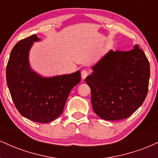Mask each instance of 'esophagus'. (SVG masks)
Wrapping results in <instances>:
<instances>
[{
	"mask_svg": "<svg viewBox=\"0 0 158 158\" xmlns=\"http://www.w3.org/2000/svg\"><path fill=\"white\" fill-rule=\"evenodd\" d=\"M88 73H89V72H88L87 70H81V79H82L83 80H84L85 78L87 77V76L88 75Z\"/></svg>",
	"mask_w": 158,
	"mask_h": 158,
	"instance_id": "34e87169",
	"label": "esophagus"
}]
</instances>
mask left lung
<instances>
[{
	"label": "left lung",
	"instance_id": "left-lung-1",
	"mask_svg": "<svg viewBox=\"0 0 158 158\" xmlns=\"http://www.w3.org/2000/svg\"><path fill=\"white\" fill-rule=\"evenodd\" d=\"M85 81L91 90V104L106 120L128 118L147 95L150 65L137 44L127 52L110 50L91 67Z\"/></svg>",
	"mask_w": 158,
	"mask_h": 158
}]
</instances>
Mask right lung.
Returning <instances> with one entry per match:
<instances>
[{
    "label": "right lung",
    "instance_id": "add662e5",
    "mask_svg": "<svg viewBox=\"0 0 158 158\" xmlns=\"http://www.w3.org/2000/svg\"><path fill=\"white\" fill-rule=\"evenodd\" d=\"M32 35L19 41L10 53L6 66V83L19 113L30 120L48 123L62 114L69 94L81 81L79 70L70 74L45 77L30 66L29 55L34 42Z\"/></svg>",
    "mask_w": 158,
    "mask_h": 158
}]
</instances>
